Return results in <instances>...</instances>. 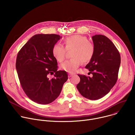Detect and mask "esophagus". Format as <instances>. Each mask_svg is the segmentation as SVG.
<instances>
[{
  "instance_id": "34e87169",
  "label": "esophagus",
  "mask_w": 135,
  "mask_h": 135,
  "mask_svg": "<svg viewBox=\"0 0 135 135\" xmlns=\"http://www.w3.org/2000/svg\"><path fill=\"white\" fill-rule=\"evenodd\" d=\"M74 75V74L73 73H68V76H69V78H70V77H71L72 76Z\"/></svg>"
}]
</instances>
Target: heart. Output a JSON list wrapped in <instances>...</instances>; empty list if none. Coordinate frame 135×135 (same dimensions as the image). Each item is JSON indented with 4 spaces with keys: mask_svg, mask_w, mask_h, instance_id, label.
I'll return each instance as SVG.
<instances>
[{
    "mask_svg": "<svg viewBox=\"0 0 135 135\" xmlns=\"http://www.w3.org/2000/svg\"><path fill=\"white\" fill-rule=\"evenodd\" d=\"M65 47L60 44H55L53 46L52 52L54 58L62 62L65 58L67 51L73 50L71 57L73 58L65 61L60 65L63 70L74 73L81 64L90 62L94 55L95 46L88 41L84 36L75 35L66 38L63 42Z\"/></svg>",
    "mask_w": 135,
    "mask_h": 135,
    "instance_id": "heart-1",
    "label": "heart"
}]
</instances>
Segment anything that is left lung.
I'll return each mask as SVG.
<instances>
[{
	"label": "left lung",
	"instance_id": "left-lung-1",
	"mask_svg": "<svg viewBox=\"0 0 135 135\" xmlns=\"http://www.w3.org/2000/svg\"><path fill=\"white\" fill-rule=\"evenodd\" d=\"M92 38L95 52L85 68L93 76L78 75L80 82L76 87L84 97L97 100L106 95L117 83L121 56L116 46L105 36L95 35Z\"/></svg>",
	"mask_w": 135,
	"mask_h": 135
}]
</instances>
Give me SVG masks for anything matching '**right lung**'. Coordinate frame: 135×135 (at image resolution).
Wrapping results in <instances>:
<instances>
[{"label":"right lung","mask_w":135,"mask_h":135,"mask_svg":"<svg viewBox=\"0 0 135 135\" xmlns=\"http://www.w3.org/2000/svg\"><path fill=\"white\" fill-rule=\"evenodd\" d=\"M61 38L56 34L35 35L17 53L16 69L21 85L28 97L38 104L53 102L68 80L66 71L57 70V62L52 52ZM53 74L54 78H50Z\"/></svg>","instance_id":"obj_1"}]
</instances>
